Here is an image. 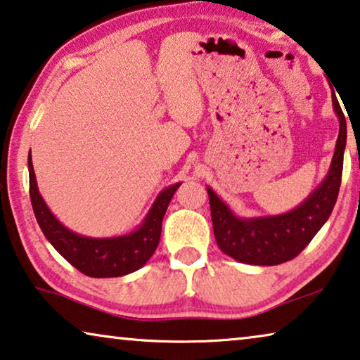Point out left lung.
<instances>
[{"label": "left lung", "mask_w": 360, "mask_h": 360, "mask_svg": "<svg viewBox=\"0 0 360 360\" xmlns=\"http://www.w3.org/2000/svg\"><path fill=\"white\" fill-rule=\"evenodd\" d=\"M333 108L340 118V134L331 167L319 188L295 210L279 216L242 219L207 186L212 229L224 253L247 264L274 266L295 258L328 221L340 193L347 138L345 113L335 96Z\"/></svg>", "instance_id": "left-lung-1"}]
</instances>
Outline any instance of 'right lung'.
<instances>
[{
  "instance_id": "add662e5",
  "label": "right lung",
  "mask_w": 360,
  "mask_h": 360,
  "mask_svg": "<svg viewBox=\"0 0 360 360\" xmlns=\"http://www.w3.org/2000/svg\"><path fill=\"white\" fill-rule=\"evenodd\" d=\"M29 191L35 219L53 248L82 274L91 278H118L144 266L159 245L162 219L174 193L175 184L159 193L141 226L131 233L110 238H92L66 229L40 196L32 158L29 154Z\"/></svg>"
}]
</instances>
